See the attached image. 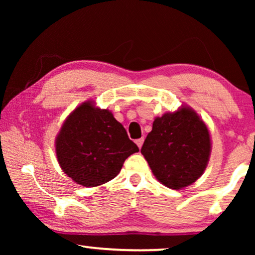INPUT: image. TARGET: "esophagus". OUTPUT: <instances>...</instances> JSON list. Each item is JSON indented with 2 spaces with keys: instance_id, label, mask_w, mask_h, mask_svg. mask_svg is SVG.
Returning a JSON list of instances; mask_svg holds the SVG:
<instances>
[{
  "instance_id": "34e87169",
  "label": "esophagus",
  "mask_w": 255,
  "mask_h": 255,
  "mask_svg": "<svg viewBox=\"0 0 255 255\" xmlns=\"http://www.w3.org/2000/svg\"><path fill=\"white\" fill-rule=\"evenodd\" d=\"M135 144H137V145H138V147H139V148H141V146H142V144H144V138L137 139V140H135Z\"/></svg>"
}]
</instances>
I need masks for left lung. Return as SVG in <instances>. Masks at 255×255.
Masks as SVG:
<instances>
[{
    "instance_id": "left-lung-1",
    "label": "left lung",
    "mask_w": 255,
    "mask_h": 255,
    "mask_svg": "<svg viewBox=\"0 0 255 255\" xmlns=\"http://www.w3.org/2000/svg\"><path fill=\"white\" fill-rule=\"evenodd\" d=\"M210 151L207 125L189 108L155 118L141 147L154 176L172 189L194 183L207 168Z\"/></svg>"
}]
</instances>
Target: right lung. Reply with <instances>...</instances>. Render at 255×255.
<instances>
[{
    "mask_svg": "<svg viewBox=\"0 0 255 255\" xmlns=\"http://www.w3.org/2000/svg\"><path fill=\"white\" fill-rule=\"evenodd\" d=\"M55 151L64 173L81 186L96 187L117 176L139 148L109 110L85 102L65 121Z\"/></svg>",
    "mask_w": 255,
    "mask_h": 255,
    "instance_id": "obj_1",
    "label": "right lung"
}]
</instances>
